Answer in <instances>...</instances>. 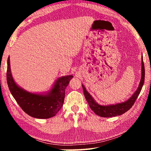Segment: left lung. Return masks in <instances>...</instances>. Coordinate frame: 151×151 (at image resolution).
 Here are the masks:
<instances>
[{"label": "left lung", "instance_id": "obj_1", "mask_svg": "<svg viewBox=\"0 0 151 151\" xmlns=\"http://www.w3.org/2000/svg\"><path fill=\"white\" fill-rule=\"evenodd\" d=\"M141 64V79H140L139 87L137 89V91L134 92V93L131 96V97H130L127 101L122 102V103H117L115 104H111V105H101V104H99L94 100L91 94L88 93V91L86 90L83 85H82L85 98L88 102L89 106L93 110L94 113L101 117L116 116L124 114V112H126L131 108L140 93V91H141L145 81V71L142 57Z\"/></svg>", "mask_w": 151, "mask_h": 151}]
</instances>
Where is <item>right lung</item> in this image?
I'll return each instance as SVG.
<instances>
[{
  "label": "right lung",
  "instance_id": "1",
  "mask_svg": "<svg viewBox=\"0 0 151 151\" xmlns=\"http://www.w3.org/2000/svg\"><path fill=\"white\" fill-rule=\"evenodd\" d=\"M73 77V75L59 77L47 93H32L15 83L11 74L10 58L7 60L6 80L11 93L21 109L34 118L49 119L57 114L63 106L65 88Z\"/></svg>",
  "mask_w": 151,
  "mask_h": 151
}]
</instances>
